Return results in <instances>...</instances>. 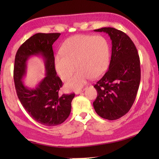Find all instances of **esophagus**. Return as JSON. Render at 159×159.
<instances>
[{
    "mask_svg": "<svg viewBox=\"0 0 159 159\" xmlns=\"http://www.w3.org/2000/svg\"><path fill=\"white\" fill-rule=\"evenodd\" d=\"M83 91H84V89H78V90H76L75 93H76V94H79V93H80L83 92Z\"/></svg>",
    "mask_w": 159,
    "mask_h": 159,
    "instance_id": "esophagus-1",
    "label": "esophagus"
}]
</instances>
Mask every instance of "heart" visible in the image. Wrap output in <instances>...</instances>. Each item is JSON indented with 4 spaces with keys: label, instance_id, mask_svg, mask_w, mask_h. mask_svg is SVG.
<instances>
[{
    "label": "heart",
    "instance_id": "1",
    "mask_svg": "<svg viewBox=\"0 0 159 159\" xmlns=\"http://www.w3.org/2000/svg\"><path fill=\"white\" fill-rule=\"evenodd\" d=\"M57 55L54 65L61 79L67 80L66 89L76 90L90 78L97 79L106 72L109 65L110 46L102 36L78 35L66 39ZM76 66H75V65Z\"/></svg>",
    "mask_w": 159,
    "mask_h": 159
}]
</instances>
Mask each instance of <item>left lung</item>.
Masks as SVG:
<instances>
[{
  "label": "left lung",
  "instance_id": "8db88e82",
  "mask_svg": "<svg viewBox=\"0 0 159 159\" xmlns=\"http://www.w3.org/2000/svg\"><path fill=\"white\" fill-rule=\"evenodd\" d=\"M94 31L109 35L112 52L109 70L93 86L98 92L93 107L104 119L117 120L129 111L136 98L141 80L139 57L125 33L111 27Z\"/></svg>",
  "mask_w": 159,
  "mask_h": 159
}]
</instances>
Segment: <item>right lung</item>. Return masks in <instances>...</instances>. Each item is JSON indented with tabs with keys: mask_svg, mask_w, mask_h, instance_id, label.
<instances>
[{
	"mask_svg": "<svg viewBox=\"0 0 159 159\" xmlns=\"http://www.w3.org/2000/svg\"><path fill=\"white\" fill-rule=\"evenodd\" d=\"M61 33H36L24 42L16 52L13 79L18 98L26 112L37 122L46 126L62 124L71 112V102L75 94L59 92L63 83L54 65L52 44ZM31 56L44 59L46 76L35 89L26 87L22 82L26 73V61Z\"/></svg>",
	"mask_w": 159,
	"mask_h": 159,
	"instance_id": "1",
	"label": "right lung"
}]
</instances>
